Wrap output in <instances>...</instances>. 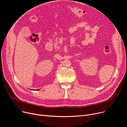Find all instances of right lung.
<instances>
[{"label": "right lung", "instance_id": "add662e5", "mask_svg": "<svg viewBox=\"0 0 127 127\" xmlns=\"http://www.w3.org/2000/svg\"><path fill=\"white\" fill-rule=\"evenodd\" d=\"M37 90V91H38V90H39V89H38V90Z\"/></svg>", "mask_w": 127, "mask_h": 127}]
</instances>
